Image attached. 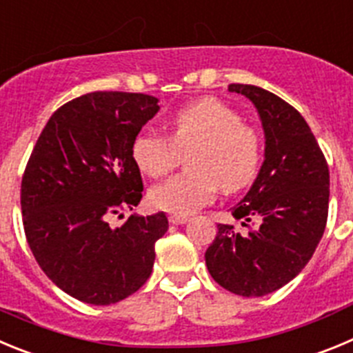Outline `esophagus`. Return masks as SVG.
Segmentation results:
<instances>
[{
    "instance_id": "esophagus-1",
    "label": "esophagus",
    "mask_w": 353,
    "mask_h": 353,
    "mask_svg": "<svg viewBox=\"0 0 353 353\" xmlns=\"http://www.w3.org/2000/svg\"><path fill=\"white\" fill-rule=\"evenodd\" d=\"M188 220H190L188 216H184V214H170L169 216V221L172 225H183V223H186Z\"/></svg>"
}]
</instances>
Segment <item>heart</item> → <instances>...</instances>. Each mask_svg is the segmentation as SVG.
Segmentation results:
<instances>
[{"label":"heart","mask_w":353,"mask_h":353,"mask_svg":"<svg viewBox=\"0 0 353 353\" xmlns=\"http://www.w3.org/2000/svg\"><path fill=\"white\" fill-rule=\"evenodd\" d=\"M170 141L142 132L132 142V160L142 174L160 177L186 154L188 172L176 174L149 190V204L160 211L190 214L211 202L218 186L236 192L255 179L262 160V141L255 128L218 98H200L177 110L169 121Z\"/></svg>","instance_id":"heart-1"}]
</instances>
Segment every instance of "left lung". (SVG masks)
<instances>
[{"label":"left lung","instance_id":"obj_1","mask_svg":"<svg viewBox=\"0 0 353 353\" xmlns=\"http://www.w3.org/2000/svg\"><path fill=\"white\" fill-rule=\"evenodd\" d=\"M230 93L255 105L265 137L263 163L232 216L248 234L218 225L205 252L216 283L243 297L278 290L304 269L323 236L329 211V167L310 126L292 105L268 90L230 84Z\"/></svg>","mask_w":353,"mask_h":353}]
</instances>
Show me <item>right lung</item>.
Returning a JSON list of instances; mask_svg holds the SVG:
<instances>
[{"instance_id":"obj_1","label":"right lung","mask_w":353,"mask_h":353,"mask_svg":"<svg viewBox=\"0 0 353 353\" xmlns=\"http://www.w3.org/2000/svg\"><path fill=\"white\" fill-rule=\"evenodd\" d=\"M142 93L94 91L59 107L24 170V232L42 271L63 292L94 306L119 303L151 276L165 212L109 218L142 199L132 142L160 110Z\"/></svg>"}]
</instances>
